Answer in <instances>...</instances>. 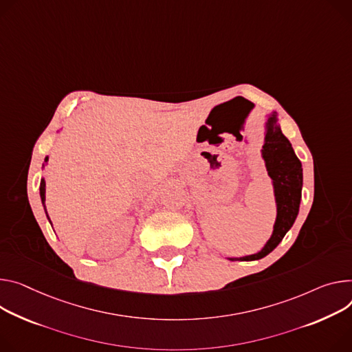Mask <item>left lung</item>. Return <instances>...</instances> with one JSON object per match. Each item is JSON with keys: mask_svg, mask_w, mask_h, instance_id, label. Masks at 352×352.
Listing matches in <instances>:
<instances>
[{"mask_svg": "<svg viewBox=\"0 0 352 352\" xmlns=\"http://www.w3.org/2000/svg\"><path fill=\"white\" fill-rule=\"evenodd\" d=\"M261 155L274 186L276 204L274 230L261 251L245 255V257L229 258L230 261H254L264 258L289 232L299 213L303 186L302 163L296 157L291 142L282 133L276 112L270 113L265 122V139Z\"/></svg>", "mask_w": 352, "mask_h": 352, "instance_id": "8db88e82", "label": "left lung"}]
</instances>
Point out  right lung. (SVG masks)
Listing matches in <instances>:
<instances>
[{
	"label": "right lung",
	"instance_id": "obj_1",
	"mask_svg": "<svg viewBox=\"0 0 352 352\" xmlns=\"http://www.w3.org/2000/svg\"><path fill=\"white\" fill-rule=\"evenodd\" d=\"M47 160H49V157H46V158H45V164L47 163ZM45 164H43V167H45ZM43 167H42V168H43ZM39 190H41V199H42V205H43V208H45V212H46L47 220L50 221V217H49V214H47V210H46V205H45V201H46V182H45V178H42V179H41V186H39ZM50 225H52V221H50Z\"/></svg>",
	"mask_w": 352,
	"mask_h": 352
}]
</instances>
